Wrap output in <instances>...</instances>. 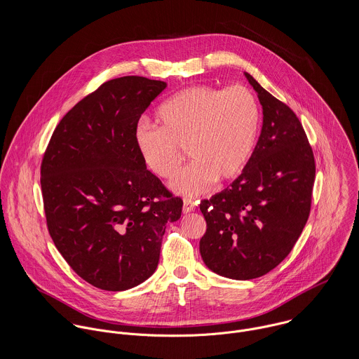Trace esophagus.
Here are the masks:
<instances>
[{"label":"esophagus","mask_w":359,"mask_h":359,"mask_svg":"<svg viewBox=\"0 0 359 359\" xmlns=\"http://www.w3.org/2000/svg\"><path fill=\"white\" fill-rule=\"evenodd\" d=\"M195 208H196V205L192 202V201H184V205H182V211H184V214H188V212H191V211H195Z\"/></svg>","instance_id":"34e87169"}]
</instances>
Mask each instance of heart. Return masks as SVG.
Masks as SVG:
<instances>
[{
	"instance_id": "b5f03b06",
	"label": "heart",
	"mask_w": 359,
	"mask_h": 359,
	"mask_svg": "<svg viewBox=\"0 0 359 359\" xmlns=\"http://www.w3.org/2000/svg\"><path fill=\"white\" fill-rule=\"evenodd\" d=\"M157 118L160 127L144 121L135 127V148L144 164L164 180L174 177L187 148L192 163L171 189L192 198L214 181L228 182L245 170L256 148L261 114L255 94L243 86H192L161 103Z\"/></svg>"
}]
</instances>
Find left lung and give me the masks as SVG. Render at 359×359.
<instances>
[{"label": "left lung", "instance_id": "8db88e82", "mask_svg": "<svg viewBox=\"0 0 359 359\" xmlns=\"http://www.w3.org/2000/svg\"><path fill=\"white\" fill-rule=\"evenodd\" d=\"M262 106L255 152L229 188L201 202L207 229L201 255L215 273L249 280L279 265L311 211L313 152L296 113L245 73Z\"/></svg>", "mask_w": 359, "mask_h": 359}]
</instances>
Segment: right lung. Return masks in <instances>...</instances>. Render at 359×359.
I'll list each match as a JSON object with an SVG mask.
<instances>
[{
	"label": "right lung",
	"instance_id": "obj_1",
	"mask_svg": "<svg viewBox=\"0 0 359 359\" xmlns=\"http://www.w3.org/2000/svg\"><path fill=\"white\" fill-rule=\"evenodd\" d=\"M167 87L140 76L109 80L56 126L41 161L47 226L90 285L121 292L157 268L165 224L182 199L147 170L134 144L142 113Z\"/></svg>",
	"mask_w": 359,
	"mask_h": 359
}]
</instances>
